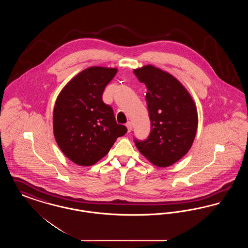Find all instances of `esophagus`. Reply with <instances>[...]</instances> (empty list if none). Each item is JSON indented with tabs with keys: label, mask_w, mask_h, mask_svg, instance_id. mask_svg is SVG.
I'll use <instances>...</instances> for the list:
<instances>
[{
	"label": "esophagus",
	"mask_w": 248,
	"mask_h": 248,
	"mask_svg": "<svg viewBox=\"0 0 248 248\" xmlns=\"http://www.w3.org/2000/svg\"><path fill=\"white\" fill-rule=\"evenodd\" d=\"M125 126L127 127V131H128V132H131L132 129H133V125H132V123H131V122H127L126 124H125Z\"/></svg>",
	"instance_id": "34e87169"
}]
</instances>
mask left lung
Segmentation results:
<instances>
[{
  "instance_id": "1",
  "label": "left lung",
  "mask_w": 248,
  "mask_h": 248,
  "mask_svg": "<svg viewBox=\"0 0 248 248\" xmlns=\"http://www.w3.org/2000/svg\"><path fill=\"white\" fill-rule=\"evenodd\" d=\"M133 72L147 86L151 120L150 136L144 141L136 140L135 144L155 166H170L191 148L198 127L197 108L188 90L172 74L153 65Z\"/></svg>"
}]
</instances>
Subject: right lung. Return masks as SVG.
I'll return each mask as SVG.
<instances>
[{
  "label": "right lung",
  "mask_w": 248,
  "mask_h": 248,
  "mask_svg": "<svg viewBox=\"0 0 248 248\" xmlns=\"http://www.w3.org/2000/svg\"><path fill=\"white\" fill-rule=\"evenodd\" d=\"M116 68L89 67L60 91L53 112V129L61 152L71 162L93 165L109 152L127 129L118 124L102 94Z\"/></svg>",
  "instance_id": "add662e5"
}]
</instances>
